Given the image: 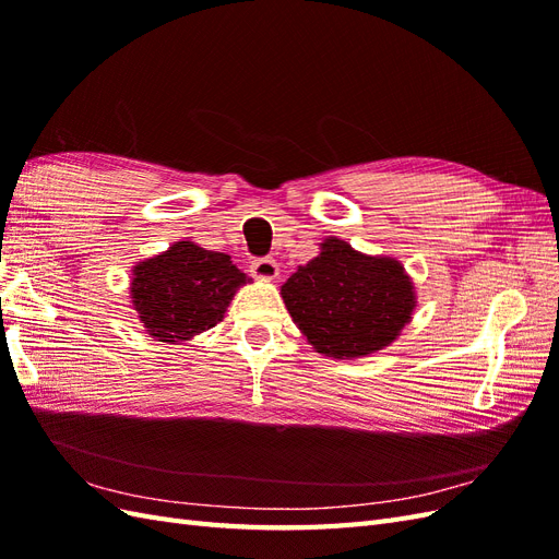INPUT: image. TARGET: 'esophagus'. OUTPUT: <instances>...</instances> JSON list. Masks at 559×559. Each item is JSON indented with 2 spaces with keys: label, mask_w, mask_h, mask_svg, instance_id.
I'll return each instance as SVG.
<instances>
[{
  "label": "esophagus",
  "mask_w": 559,
  "mask_h": 559,
  "mask_svg": "<svg viewBox=\"0 0 559 559\" xmlns=\"http://www.w3.org/2000/svg\"><path fill=\"white\" fill-rule=\"evenodd\" d=\"M251 273L259 280H275L280 275V265L275 259H270V257L257 259V261H251Z\"/></svg>",
  "instance_id": "esophagus-1"
}]
</instances>
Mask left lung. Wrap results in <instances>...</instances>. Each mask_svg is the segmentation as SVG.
I'll list each match as a JSON object with an SVG mask.
<instances>
[{
  "instance_id": "8db88e82",
  "label": "left lung",
  "mask_w": 559,
  "mask_h": 559,
  "mask_svg": "<svg viewBox=\"0 0 559 559\" xmlns=\"http://www.w3.org/2000/svg\"><path fill=\"white\" fill-rule=\"evenodd\" d=\"M282 284L284 306L308 343L333 359L366 357L392 345L413 319L415 286L396 259L366 257L326 238Z\"/></svg>"
}]
</instances>
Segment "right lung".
<instances>
[{
	"label": "right lung",
	"instance_id": "add662e5",
	"mask_svg": "<svg viewBox=\"0 0 559 559\" xmlns=\"http://www.w3.org/2000/svg\"><path fill=\"white\" fill-rule=\"evenodd\" d=\"M247 282L228 253L181 240L132 267L130 298L146 333L175 345L216 326Z\"/></svg>",
	"mask_w": 559,
	"mask_h": 559
}]
</instances>
